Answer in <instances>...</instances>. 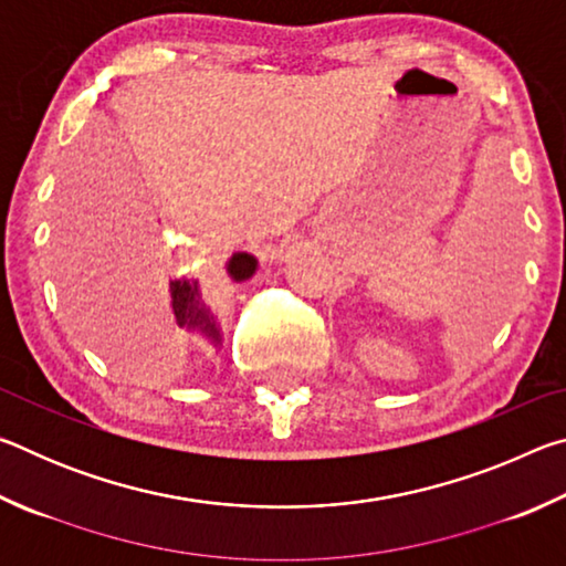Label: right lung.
<instances>
[{"label":"right lung","instance_id":"add662e5","mask_svg":"<svg viewBox=\"0 0 566 566\" xmlns=\"http://www.w3.org/2000/svg\"><path fill=\"white\" fill-rule=\"evenodd\" d=\"M227 272L234 282H247L249 276L256 272V256L247 254V252H237L232 254V260L227 262ZM175 314V322L185 329H197L207 334L212 342H222L219 337V327H217V317L209 312V306L202 302L199 296V282L197 280H175L169 282V317Z\"/></svg>","mask_w":566,"mask_h":566}]
</instances>
